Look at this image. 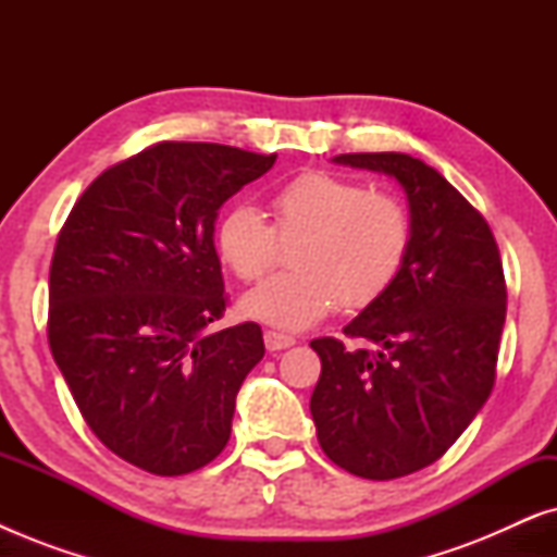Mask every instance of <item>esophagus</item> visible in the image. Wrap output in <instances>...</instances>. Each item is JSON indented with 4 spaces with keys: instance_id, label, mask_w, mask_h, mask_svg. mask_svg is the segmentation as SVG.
Masks as SVG:
<instances>
[{
    "instance_id": "obj_1",
    "label": "esophagus",
    "mask_w": 557,
    "mask_h": 557,
    "mask_svg": "<svg viewBox=\"0 0 557 557\" xmlns=\"http://www.w3.org/2000/svg\"><path fill=\"white\" fill-rule=\"evenodd\" d=\"M263 342H265V349H271V352H278V349H286L294 345V337L292 334H284V332H273V330H265L263 332Z\"/></svg>"
}]
</instances>
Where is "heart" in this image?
<instances>
[{
  "label": "heart",
  "mask_w": 557,
  "mask_h": 557,
  "mask_svg": "<svg viewBox=\"0 0 557 557\" xmlns=\"http://www.w3.org/2000/svg\"><path fill=\"white\" fill-rule=\"evenodd\" d=\"M294 269L243 296L240 311L278 330H307L330 311L364 309L391 292L413 246V223L393 195L360 180L309 170L271 195V223L250 205L220 218L215 248L240 281H258L294 240Z\"/></svg>",
  "instance_id": "1"
}]
</instances>
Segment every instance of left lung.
<instances>
[{
    "instance_id": "1",
    "label": "left lung",
    "mask_w": 557,
    "mask_h": 557,
    "mask_svg": "<svg viewBox=\"0 0 557 557\" xmlns=\"http://www.w3.org/2000/svg\"><path fill=\"white\" fill-rule=\"evenodd\" d=\"M334 162L398 180L413 223L398 281L345 326L375 349L311 339L322 360L309 403L319 446L349 474L385 482L438 461L490 398L507 284L482 212L433 166L395 151Z\"/></svg>"
}]
</instances>
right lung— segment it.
<instances>
[{"instance_id":"right-lung-1","label":"right lung","mask_w":557,"mask_h":557,"mask_svg":"<svg viewBox=\"0 0 557 557\" xmlns=\"http://www.w3.org/2000/svg\"><path fill=\"white\" fill-rule=\"evenodd\" d=\"M273 162L159 141L98 174L58 233L50 352L96 438L149 474H189L223 451L235 395L265 352L256 322L208 326L227 304L218 210Z\"/></svg>"}]
</instances>
